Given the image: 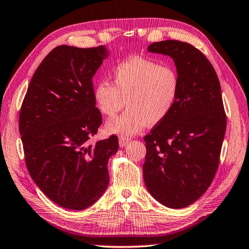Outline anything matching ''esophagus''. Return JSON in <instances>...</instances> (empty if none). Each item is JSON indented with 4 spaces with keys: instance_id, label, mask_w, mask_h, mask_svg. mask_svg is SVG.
Wrapping results in <instances>:
<instances>
[{
    "instance_id": "1",
    "label": "esophagus",
    "mask_w": 249,
    "mask_h": 249,
    "mask_svg": "<svg viewBox=\"0 0 249 249\" xmlns=\"http://www.w3.org/2000/svg\"><path fill=\"white\" fill-rule=\"evenodd\" d=\"M119 141H120V147L123 148L129 142V138L124 137V136H121V137L119 138Z\"/></svg>"
}]
</instances>
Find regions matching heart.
Segmentation results:
<instances>
[{"instance_id":"obj_1","label":"heart","mask_w":249,"mask_h":249,"mask_svg":"<svg viewBox=\"0 0 249 249\" xmlns=\"http://www.w3.org/2000/svg\"><path fill=\"white\" fill-rule=\"evenodd\" d=\"M112 82L100 81L94 87V100L104 115L114 116L106 125L112 134L133 136L147 124L157 125L172 113L180 91V77L172 66L135 56L119 62L112 70Z\"/></svg>"}]
</instances>
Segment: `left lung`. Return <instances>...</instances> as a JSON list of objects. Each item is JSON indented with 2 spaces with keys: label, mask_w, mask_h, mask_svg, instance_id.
Returning <instances> with one entry per match:
<instances>
[{
  "label": "left lung",
  "mask_w": 249,
  "mask_h": 249,
  "mask_svg": "<svg viewBox=\"0 0 249 249\" xmlns=\"http://www.w3.org/2000/svg\"><path fill=\"white\" fill-rule=\"evenodd\" d=\"M149 53L169 56L180 77L178 101L143 138L145 187L169 208L191 205L211 186L219 165L227 118L216 71L191 44L152 43Z\"/></svg>",
  "instance_id": "obj_1"
}]
</instances>
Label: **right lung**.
<instances>
[{
	"label": "right lung",
	"instance_id": "1",
	"mask_svg": "<svg viewBox=\"0 0 249 249\" xmlns=\"http://www.w3.org/2000/svg\"><path fill=\"white\" fill-rule=\"evenodd\" d=\"M108 55L106 46L55 47L34 72L19 114L29 174L48 198L72 211L104 194L109 159L119 150L114 135L89 143L102 122L92 76Z\"/></svg>",
	"mask_w": 249,
	"mask_h": 249
}]
</instances>
